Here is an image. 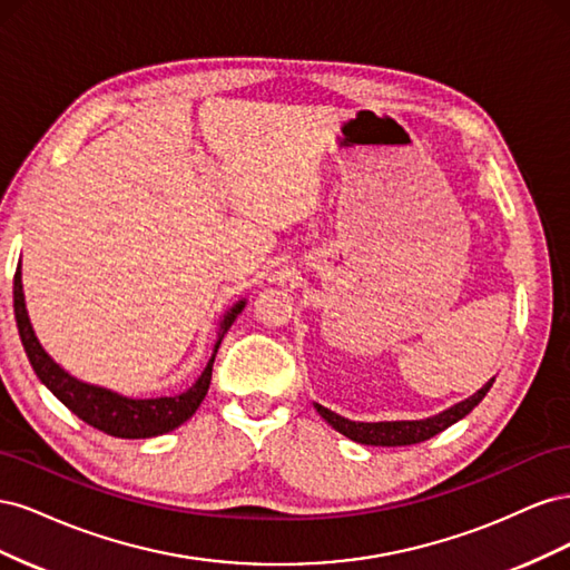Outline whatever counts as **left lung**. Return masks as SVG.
I'll return each mask as SVG.
<instances>
[{
  "label": "left lung",
  "mask_w": 570,
  "mask_h": 570,
  "mask_svg": "<svg viewBox=\"0 0 570 570\" xmlns=\"http://www.w3.org/2000/svg\"><path fill=\"white\" fill-rule=\"evenodd\" d=\"M492 383H494V377L485 387L478 390L473 396H469V400H465V402H459L456 406L442 411L440 416L425 419V421L356 423V421H350V419H344V416H337L335 411L325 409L321 404H314V406H316V411L321 413V416L327 423H331L337 430V433H342L344 438H350V440L361 442V444H373V446H404V444H419V442H425L430 438H435L438 433H442V430L454 425L463 416H469V413L482 402V396L490 392Z\"/></svg>",
  "instance_id": "1"
}]
</instances>
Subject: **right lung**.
Returning a JSON list of instances; mask_svg holds the SVG:
<instances>
[{"instance_id":"1","label":"right lung","mask_w":570,"mask_h":570,"mask_svg":"<svg viewBox=\"0 0 570 570\" xmlns=\"http://www.w3.org/2000/svg\"><path fill=\"white\" fill-rule=\"evenodd\" d=\"M243 308H245V302H239L226 316H223L220 335L209 364H206L199 381L187 392L176 396H157V400H128V396H120L111 390L76 381L73 375H68L47 356L36 333H32V325L26 312L21 262L13 275V314H16V325H19V335L23 342V350L30 358L32 371L38 373V377L47 385V390L55 394L63 406L71 409L80 421L101 430V433H107L111 438H124V440H145V438L164 435L168 430L183 425L189 416H193V413L199 409L206 392H209L212 368H214L216 352L220 347V340L228 333V327L233 325V321L237 318L239 312H243Z\"/></svg>"}]
</instances>
